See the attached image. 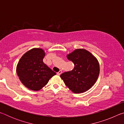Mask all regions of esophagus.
<instances>
[{
	"instance_id": "1",
	"label": "esophagus",
	"mask_w": 124,
	"mask_h": 124,
	"mask_svg": "<svg viewBox=\"0 0 124 124\" xmlns=\"http://www.w3.org/2000/svg\"><path fill=\"white\" fill-rule=\"evenodd\" d=\"M61 73H62V70H60L59 72L57 73V74L58 75H60L61 74Z\"/></svg>"
}]
</instances>
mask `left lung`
<instances>
[{
    "mask_svg": "<svg viewBox=\"0 0 124 124\" xmlns=\"http://www.w3.org/2000/svg\"><path fill=\"white\" fill-rule=\"evenodd\" d=\"M73 62V70L60 77L66 85L75 93H83L95 84L99 76L100 64L93 54L86 50H75L67 56Z\"/></svg>",
    "mask_w": 124,
    "mask_h": 124,
    "instance_id": "left-lung-1",
    "label": "left lung"
}]
</instances>
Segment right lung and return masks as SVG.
Instances as JSON below:
<instances>
[{
  "mask_svg": "<svg viewBox=\"0 0 124 124\" xmlns=\"http://www.w3.org/2000/svg\"><path fill=\"white\" fill-rule=\"evenodd\" d=\"M45 54L42 49L33 48L26 52L18 63L17 74L21 83L29 89L40 90L56 74L43 62Z\"/></svg>",
  "mask_w": 124,
  "mask_h": 124,
  "instance_id": "right-lung-1",
  "label": "right lung"
}]
</instances>
